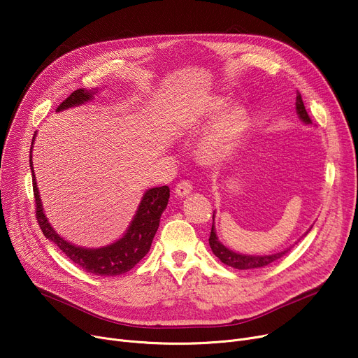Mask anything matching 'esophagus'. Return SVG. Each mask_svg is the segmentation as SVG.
<instances>
[{
  "mask_svg": "<svg viewBox=\"0 0 358 358\" xmlns=\"http://www.w3.org/2000/svg\"><path fill=\"white\" fill-rule=\"evenodd\" d=\"M192 190H193V185L190 181H181L176 187V194L178 197H185L192 193Z\"/></svg>",
  "mask_w": 358,
  "mask_h": 358,
  "instance_id": "esophagus-1",
  "label": "esophagus"
}]
</instances>
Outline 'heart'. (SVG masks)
I'll return each instance as SVG.
<instances>
[{"label": "heart", "mask_w": 358, "mask_h": 358, "mask_svg": "<svg viewBox=\"0 0 358 358\" xmlns=\"http://www.w3.org/2000/svg\"><path fill=\"white\" fill-rule=\"evenodd\" d=\"M227 106L224 99H213L204 107L206 117H212ZM248 129V117L241 107H231L216 119L200 143L199 155L204 164L216 165L231 158Z\"/></svg>", "instance_id": "1"}]
</instances>
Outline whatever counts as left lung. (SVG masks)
Wrapping results in <instances>:
<instances>
[{
  "instance_id": "8db88e82",
  "label": "left lung",
  "mask_w": 358,
  "mask_h": 358,
  "mask_svg": "<svg viewBox=\"0 0 358 358\" xmlns=\"http://www.w3.org/2000/svg\"><path fill=\"white\" fill-rule=\"evenodd\" d=\"M296 111H297V116L299 119L302 120L305 124H312V120L308 115V111L305 108L302 96H300V92L297 91L296 94ZM312 229V227H310ZM309 229V231H310ZM308 231V232H309ZM306 232V234H308ZM305 234V235H306ZM303 235V236H305ZM302 236V238H303ZM300 241V239H299ZM209 245L213 251V254L223 262V264H227L229 267H234L236 270H252V268H261V267H266L271 262L277 261L278 258H281L283 255H286L290 248L285 250V251H280L275 254H270V255H248V254H239L235 252L232 250H229L228 247H224L223 243L219 241L217 235H216V228H215V213H213V224H212V232L209 236Z\"/></svg>"
}]
</instances>
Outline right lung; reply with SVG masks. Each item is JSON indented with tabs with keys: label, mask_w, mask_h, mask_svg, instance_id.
Returning <instances> with one entry per match:
<instances>
[{
	"label": "right lung",
	"mask_w": 358,
	"mask_h": 358,
	"mask_svg": "<svg viewBox=\"0 0 358 358\" xmlns=\"http://www.w3.org/2000/svg\"><path fill=\"white\" fill-rule=\"evenodd\" d=\"M99 92L97 88L85 90L80 88L73 91L71 96L61 103V106L56 108V111H62L71 107H77L81 104L88 103L92 100L94 94ZM36 134L31 141V149L34 143ZM31 149H30V169L33 177V193L36 200V219L39 222V227L43 235L52 241L56 247H58L65 255L77 264L80 268L90 274H96L101 277H113L127 273L134 268L138 262L148 254L152 245L154 236L159 227V219L162 212L165 210L168 199H169V189L166 185L154 187L145 192L138 210L129 223V227L124 235L117 239L116 242L110 243V245L101 248H84L77 247L73 243L64 239L58 232H56L45 216L43 206L37 189L34 169L31 162Z\"/></svg>",
	"instance_id": "obj_1"
}]
</instances>
